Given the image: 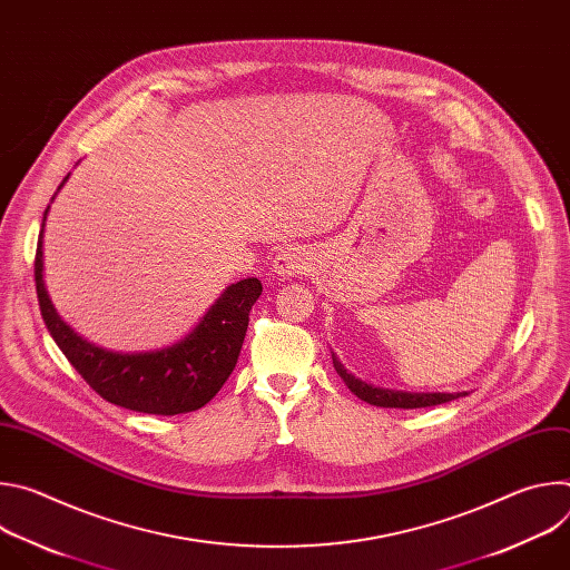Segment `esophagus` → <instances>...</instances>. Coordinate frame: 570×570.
Wrapping results in <instances>:
<instances>
[{"instance_id":"34e87169","label":"esophagus","mask_w":570,"mask_h":570,"mask_svg":"<svg viewBox=\"0 0 570 570\" xmlns=\"http://www.w3.org/2000/svg\"><path fill=\"white\" fill-rule=\"evenodd\" d=\"M273 268H275V273H277L279 277L299 275V273L306 268V255H304L299 248H284V250H279V255L275 257Z\"/></svg>"}]
</instances>
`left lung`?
Here are the masks:
<instances>
[{
    "instance_id": "1",
    "label": "left lung",
    "mask_w": 570,
    "mask_h": 570,
    "mask_svg": "<svg viewBox=\"0 0 570 570\" xmlns=\"http://www.w3.org/2000/svg\"><path fill=\"white\" fill-rule=\"evenodd\" d=\"M334 358V367L338 372V376L347 383V387L363 401L372 403V405H381V409H426V405H438V403H446L453 401L458 396H464V392H403V390H387V387H374L361 379H356L354 374H350L343 363L336 358V354H332Z\"/></svg>"
}]
</instances>
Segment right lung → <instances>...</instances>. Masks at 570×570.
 I'll return each mask as SVG.
<instances>
[{
    "label": "right lung",
    "instance_id": "add662e5",
    "mask_svg": "<svg viewBox=\"0 0 570 570\" xmlns=\"http://www.w3.org/2000/svg\"><path fill=\"white\" fill-rule=\"evenodd\" d=\"M47 214L49 207L42 216L36 250V291L47 330L67 361L99 396L121 409L148 415H180L203 409L223 387L238 361L243 338L248 332L250 308L262 295V282L248 277L227 286L196 327L171 347L139 354L108 352L80 338L62 322L49 299L42 275V232Z\"/></svg>",
    "mask_w": 570,
    "mask_h": 570
}]
</instances>
